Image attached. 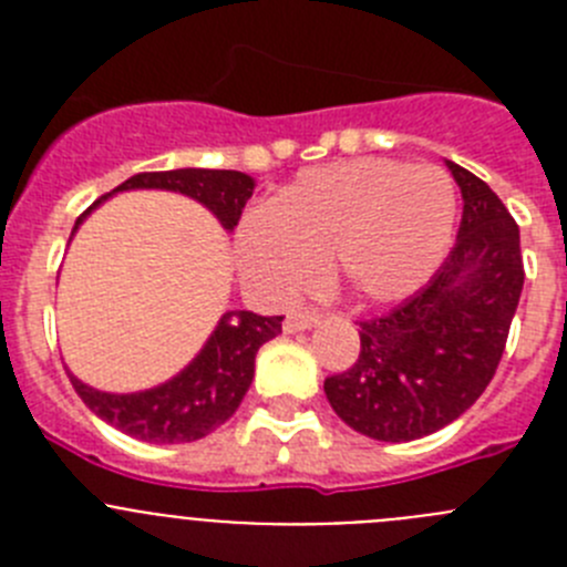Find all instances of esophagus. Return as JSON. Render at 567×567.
<instances>
[{"label": "esophagus", "mask_w": 567, "mask_h": 567, "mask_svg": "<svg viewBox=\"0 0 567 567\" xmlns=\"http://www.w3.org/2000/svg\"><path fill=\"white\" fill-rule=\"evenodd\" d=\"M320 315L315 312V309H295V312H289L287 318H284V329L287 332H300V329H312L315 323H318Z\"/></svg>", "instance_id": "34e87169"}]
</instances>
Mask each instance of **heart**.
<instances>
[{
    "instance_id": "1",
    "label": "heart",
    "mask_w": 567,
    "mask_h": 567,
    "mask_svg": "<svg viewBox=\"0 0 567 567\" xmlns=\"http://www.w3.org/2000/svg\"><path fill=\"white\" fill-rule=\"evenodd\" d=\"M457 189L434 164L394 158L312 167L238 227L240 272L269 300L318 284L323 264L360 303L417 292L452 247Z\"/></svg>"
}]
</instances>
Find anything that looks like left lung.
Listing matches in <instances>:
<instances>
[{
    "mask_svg": "<svg viewBox=\"0 0 567 567\" xmlns=\"http://www.w3.org/2000/svg\"><path fill=\"white\" fill-rule=\"evenodd\" d=\"M463 193L457 244L420 292L360 320V354L323 383L354 432L409 443L454 423L485 392L523 292L519 227L497 193L449 162Z\"/></svg>",
    "mask_w": 567,
    "mask_h": 567,
    "instance_id": "left-lung-1",
    "label": "left lung"
}]
</instances>
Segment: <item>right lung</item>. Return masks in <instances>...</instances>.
Segmentation results:
<instances>
[{
  "label": "right lung",
  "instance_id": "1",
  "mask_svg": "<svg viewBox=\"0 0 567 567\" xmlns=\"http://www.w3.org/2000/svg\"><path fill=\"white\" fill-rule=\"evenodd\" d=\"M175 189L213 209L224 229H235L252 198L255 182L238 169H167L138 173L113 189ZM102 195L96 204H102ZM93 204V207H96ZM93 207L79 215V224ZM73 227V229H76ZM280 320L252 312H227L202 349V354L169 383L138 394L96 392L70 374V383L90 412L118 432L144 443H193L227 423L255 378V354L280 332Z\"/></svg>",
  "mask_w": 567,
  "mask_h": 567
}]
</instances>
